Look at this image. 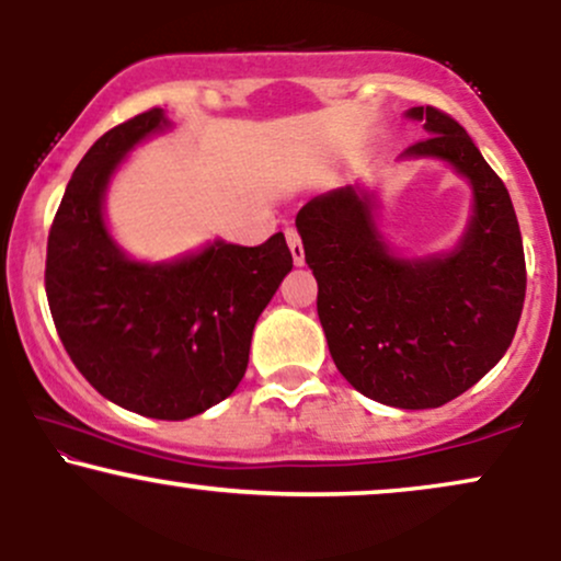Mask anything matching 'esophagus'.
<instances>
[{
	"label": "esophagus",
	"instance_id": "1",
	"mask_svg": "<svg viewBox=\"0 0 561 561\" xmlns=\"http://www.w3.org/2000/svg\"><path fill=\"white\" fill-rule=\"evenodd\" d=\"M285 237H287V248H289V253H293V261H295V266H302V261H306V255H302V242H300V234H298V229H285Z\"/></svg>",
	"mask_w": 561,
	"mask_h": 561
}]
</instances>
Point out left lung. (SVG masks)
<instances>
[{"label": "left lung", "instance_id": "8db88e82", "mask_svg": "<svg viewBox=\"0 0 561 561\" xmlns=\"http://www.w3.org/2000/svg\"><path fill=\"white\" fill-rule=\"evenodd\" d=\"M427 139L401 160H440L472 190L459 242L403 255L379 229V197L345 184L308 199L295 227L319 282V321L332 362L371 401L437 409L504 358L525 300L517 216L469 134L435 107H411Z\"/></svg>", "mask_w": 561, "mask_h": 561}]
</instances>
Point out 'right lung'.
Instances as JSON below:
<instances>
[{
  "label": "right lung",
  "mask_w": 561,
  "mask_h": 561,
  "mask_svg": "<svg viewBox=\"0 0 561 561\" xmlns=\"http://www.w3.org/2000/svg\"><path fill=\"white\" fill-rule=\"evenodd\" d=\"M173 124L152 111L111 128L76 165L47 242L49 311L70 362L121 409L190 420L237 390L255 321L293 268L285 234L259 248L210 240L171 261H137L105 218L128 152Z\"/></svg>",
  "instance_id": "right-lung-1"
}]
</instances>
